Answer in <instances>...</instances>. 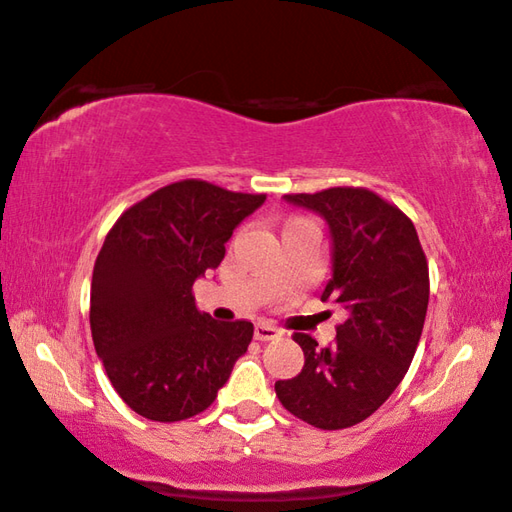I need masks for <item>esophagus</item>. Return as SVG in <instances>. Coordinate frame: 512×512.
I'll return each instance as SVG.
<instances>
[{
    "instance_id": "obj_1",
    "label": "esophagus",
    "mask_w": 512,
    "mask_h": 512,
    "mask_svg": "<svg viewBox=\"0 0 512 512\" xmlns=\"http://www.w3.org/2000/svg\"><path fill=\"white\" fill-rule=\"evenodd\" d=\"M276 338H280V331L276 329V326H271L266 322L255 324V340L266 342V340H276Z\"/></svg>"
}]
</instances>
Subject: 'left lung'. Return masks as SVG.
<instances>
[{
    "label": "left lung",
    "mask_w": 512,
    "mask_h": 512,
    "mask_svg": "<svg viewBox=\"0 0 512 512\" xmlns=\"http://www.w3.org/2000/svg\"><path fill=\"white\" fill-rule=\"evenodd\" d=\"M285 200L329 225L333 278L322 301L342 305L347 319L329 347L294 333L303 370L276 381V395L301 421L342 430L375 414L407 375L430 299L427 259L414 223L368 188L338 186Z\"/></svg>",
    "instance_id": "obj_1"
}]
</instances>
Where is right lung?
I'll return each instance as SVG.
<instances>
[{
    "instance_id": "obj_1",
    "label": "right lung",
    "mask_w": 512,
    "mask_h": 512,
    "mask_svg": "<svg viewBox=\"0 0 512 512\" xmlns=\"http://www.w3.org/2000/svg\"><path fill=\"white\" fill-rule=\"evenodd\" d=\"M266 195L183 179L133 204L105 236L91 278V338L119 398L149 421L200 414L253 340L250 322H216L193 285L225 257L234 227Z\"/></svg>"
}]
</instances>
